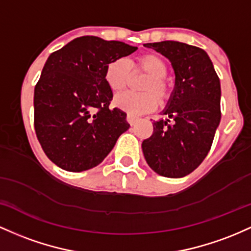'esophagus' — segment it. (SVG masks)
<instances>
[{
	"label": "esophagus",
	"mask_w": 251,
	"mask_h": 251,
	"mask_svg": "<svg viewBox=\"0 0 251 251\" xmlns=\"http://www.w3.org/2000/svg\"><path fill=\"white\" fill-rule=\"evenodd\" d=\"M126 121H128L129 125H130V126H134V125H136V122H137V117H135L134 115L128 114V115H126Z\"/></svg>",
	"instance_id": "esophagus-1"
}]
</instances>
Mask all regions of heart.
Here are the masks:
<instances>
[{
  "label": "heart",
  "instance_id": "1",
  "mask_svg": "<svg viewBox=\"0 0 251 251\" xmlns=\"http://www.w3.org/2000/svg\"><path fill=\"white\" fill-rule=\"evenodd\" d=\"M130 67H133L134 73L145 72L149 75L141 88L146 92H126L117 96L115 98V105L128 114L139 116L154 110L157 105V100L162 102L170 95L167 83L163 79L167 75L168 67L161 57L153 53L139 55L134 63H129L125 58L114 59L106 65L104 71V79L111 91L122 92L128 86L131 78Z\"/></svg>",
  "mask_w": 251,
  "mask_h": 251
}]
</instances>
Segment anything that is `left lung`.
I'll return each instance as SVG.
<instances>
[{"label":"left lung","instance_id":"obj_1","mask_svg":"<svg viewBox=\"0 0 251 251\" xmlns=\"http://www.w3.org/2000/svg\"><path fill=\"white\" fill-rule=\"evenodd\" d=\"M171 61L176 84L153 135L142 142L148 166L166 178H182L209 153L221 122V81L207 53L179 41L145 44ZM171 120H170L169 118Z\"/></svg>","mask_w":251,"mask_h":251}]
</instances>
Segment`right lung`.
Instances as JSON below:
<instances>
[{"instance_id": "add662e5", "label": "right lung", "mask_w": 251, "mask_h": 251, "mask_svg": "<svg viewBox=\"0 0 251 251\" xmlns=\"http://www.w3.org/2000/svg\"><path fill=\"white\" fill-rule=\"evenodd\" d=\"M137 47L98 36L77 38L47 59L34 90V126L58 167L83 172L100 165L129 129L126 114L109 108L106 65Z\"/></svg>"}]
</instances>
